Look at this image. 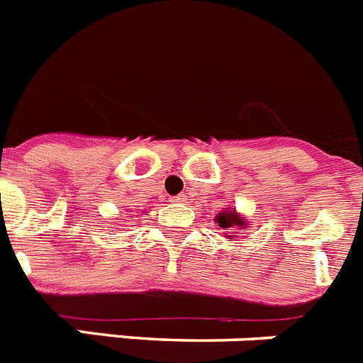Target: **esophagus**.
<instances>
[{
	"label": "esophagus",
	"instance_id": "34e87169",
	"mask_svg": "<svg viewBox=\"0 0 363 363\" xmlns=\"http://www.w3.org/2000/svg\"><path fill=\"white\" fill-rule=\"evenodd\" d=\"M185 200H187V198H185L184 194H178V196H174V198H172V201H176V203H184Z\"/></svg>",
	"mask_w": 363,
	"mask_h": 363
}]
</instances>
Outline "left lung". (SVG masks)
Returning a JSON list of instances; mask_svg holds the SVG:
<instances>
[{
  "mask_svg": "<svg viewBox=\"0 0 363 363\" xmlns=\"http://www.w3.org/2000/svg\"><path fill=\"white\" fill-rule=\"evenodd\" d=\"M214 221L218 223V227H221L223 230H227V238L233 240L234 238V230H240V229H245L249 225V221H245V218L242 214H238L236 211L229 209L227 207L225 211H220L218 216L214 218Z\"/></svg>",
  "mask_w": 363,
  "mask_h": 363,
  "instance_id": "obj_1",
  "label": "left lung"
}]
</instances>
